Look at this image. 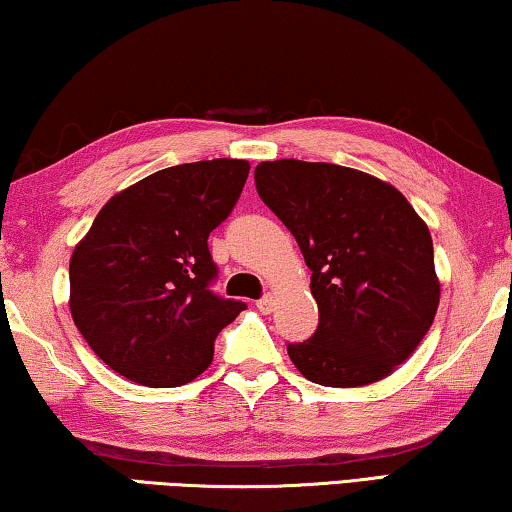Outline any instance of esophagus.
Returning a JSON list of instances; mask_svg holds the SVG:
<instances>
[{
  "instance_id": "1",
  "label": "esophagus",
  "mask_w": 512,
  "mask_h": 512,
  "mask_svg": "<svg viewBox=\"0 0 512 512\" xmlns=\"http://www.w3.org/2000/svg\"><path fill=\"white\" fill-rule=\"evenodd\" d=\"M273 305H276V296L273 294H264L262 299L257 301V308H259V312H264V315H269V312L273 310Z\"/></svg>"
}]
</instances>
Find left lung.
I'll return each mask as SVG.
<instances>
[{
    "label": "left lung",
    "mask_w": 512,
    "mask_h": 512,
    "mask_svg": "<svg viewBox=\"0 0 512 512\" xmlns=\"http://www.w3.org/2000/svg\"><path fill=\"white\" fill-rule=\"evenodd\" d=\"M255 186L312 271L319 324L312 338L289 342L292 363L333 388L391 375L439 305L432 236L407 197L352 167L294 158L259 163Z\"/></svg>",
    "instance_id": "8db88e82"
}]
</instances>
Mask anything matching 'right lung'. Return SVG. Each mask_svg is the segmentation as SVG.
<instances>
[{"label":"right lung","instance_id":"right-lung-1","mask_svg":"<svg viewBox=\"0 0 512 512\" xmlns=\"http://www.w3.org/2000/svg\"><path fill=\"white\" fill-rule=\"evenodd\" d=\"M248 172V160L213 158L149 174L114 195L73 250V322L121 377L188 384L209 368L216 335L246 310L211 292L218 266L207 239Z\"/></svg>","mask_w":512,"mask_h":512}]
</instances>
